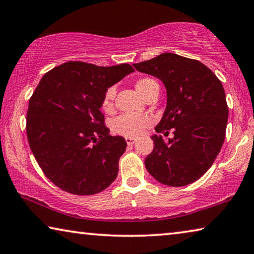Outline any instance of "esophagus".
I'll return each instance as SVG.
<instances>
[{"mask_svg": "<svg viewBox=\"0 0 254 254\" xmlns=\"http://www.w3.org/2000/svg\"><path fill=\"white\" fill-rule=\"evenodd\" d=\"M126 141L127 144H134L136 140L134 138H131V136H127L126 138Z\"/></svg>", "mask_w": 254, "mask_h": 254, "instance_id": "esophagus-1", "label": "esophagus"}]
</instances>
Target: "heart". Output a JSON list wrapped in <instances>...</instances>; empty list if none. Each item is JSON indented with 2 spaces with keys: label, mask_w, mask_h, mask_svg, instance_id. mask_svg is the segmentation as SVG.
Returning <instances> with one entry per match:
<instances>
[{
  "label": "heart",
  "mask_w": 254,
  "mask_h": 254,
  "mask_svg": "<svg viewBox=\"0 0 254 254\" xmlns=\"http://www.w3.org/2000/svg\"><path fill=\"white\" fill-rule=\"evenodd\" d=\"M157 84L155 80L149 79V78H143L140 79L138 82H136V89L141 94L142 97L146 96L147 92L152 86ZM116 89L115 87H110L105 91L103 97V108L105 111H111L113 107V104H114V98H115ZM151 126V118L148 115L144 114H132V113H126V114L120 115L118 119L114 121L113 123V130H114L116 133L124 136H131V138H134V136H139L140 134L143 133V131L146 130L147 127Z\"/></svg>",
  "instance_id": "obj_1"
}]
</instances>
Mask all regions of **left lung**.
<instances>
[{"instance_id": "left-lung-1", "label": "left lung", "mask_w": 254, "mask_h": 254, "mask_svg": "<svg viewBox=\"0 0 254 254\" xmlns=\"http://www.w3.org/2000/svg\"><path fill=\"white\" fill-rule=\"evenodd\" d=\"M136 70L162 80L167 104L157 133L154 150L144 160L147 171L159 183L184 187L206 173L225 140L228 107L220 80L204 64L174 53H163L133 64Z\"/></svg>"}]
</instances>
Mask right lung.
Returning <instances> with one entry per match:
<instances>
[{
    "mask_svg": "<svg viewBox=\"0 0 254 254\" xmlns=\"http://www.w3.org/2000/svg\"><path fill=\"white\" fill-rule=\"evenodd\" d=\"M130 64L98 66L66 62L40 80L29 99L27 138L46 178L76 195L114 182L127 141L112 136L100 112L107 88L133 72Z\"/></svg>",
    "mask_w": 254,
    "mask_h": 254,
    "instance_id": "right-lung-1",
    "label": "right lung"
}]
</instances>
